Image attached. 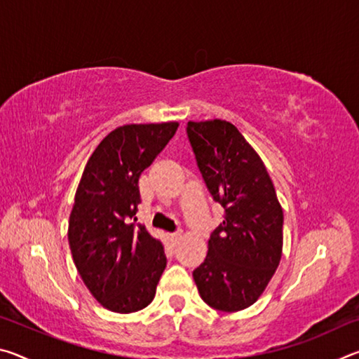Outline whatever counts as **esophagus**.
I'll list each match as a JSON object with an SVG mask.
<instances>
[{"label":"esophagus","instance_id":"obj_1","mask_svg":"<svg viewBox=\"0 0 359 359\" xmlns=\"http://www.w3.org/2000/svg\"><path fill=\"white\" fill-rule=\"evenodd\" d=\"M180 239H182V231H175V233L169 234V241H171L172 245L177 244V242H179Z\"/></svg>","mask_w":359,"mask_h":359}]
</instances>
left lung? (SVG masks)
Listing matches in <instances>:
<instances>
[{"instance_id":"obj_1","label":"left lung","mask_w":359,"mask_h":359,"mask_svg":"<svg viewBox=\"0 0 359 359\" xmlns=\"http://www.w3.org/2000/svg\"><path fill=\"white\" fill-rule=\"evenodd\" d=\"M187 136L205 187L224 209L194 283L210 307L238 312L258 299L280 263L283 212L263 161L233 123L188 121Z\"/></svg>"}]
</instances>
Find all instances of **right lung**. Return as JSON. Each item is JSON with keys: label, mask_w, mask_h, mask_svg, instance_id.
Returning <instances> with one entry per match:
<instances>
[{"label": "right lung", "mask_w": 359, "mask_h": 359, "mask_svg": "<svg viewBox=\"0 0 359 359\" xmlns=\"http://www.w3.org/2000/svg\"><path fill=\"white\" fill-rule=\"evenodd\" d=\"M177 126H120L102 139L83 169L69 217V247L90 293L112 312L147 307L166 267L161 242L136 224L137 182Z\"/></svg>", "instance_id": "1"}]
</instances>
